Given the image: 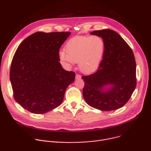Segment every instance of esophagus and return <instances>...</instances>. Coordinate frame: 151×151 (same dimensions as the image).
Here are the masks:
<instances>
[{
  "instance_id": "obj_1",
  "label": "esophagus",
  "mask_w": 151,
  "mask_h": 151,
  "mask_svg": "<svg viewBox=\"0 0 151 151\" xmlns=\"http://www.w3.org/2000/svg\"><path fill=\"white\" fill-rule=\"evenodd\" d=\"M75 78H76V79H81V75L79 74H76Z\"/></svg>"
}]
</instances>
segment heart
Wrapping results in <instances>:
<instances>
[{
  "mask_svg": "<svg viewBox=\"0 0 151 151\" xmlns=\"http://www.w3.org/2000/svg\"><path fill=\"white\" fill-rule=\"evenodd\" d=\"M65 52H60L61 61L71 66L78 62L79 69L84 73L95 70L103 58L105 43L100 36H80L70 39L64 48Z\"/></svg>",
  "mask_w": 151,
  "mask_h": 151,
  "instance_id": "obj_1",
  "label": "heart"
}]
</instances>
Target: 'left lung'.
<instances>
[{"instance_id": "8db88e82", "label": "left lung", "mask_w": 151, "mask_h": 151, "mask_svg": "<svg viewBox=\"0 0 151 151\" xmlns=\"http://www.w3.org/2000/svg\"><path fill=\"white\" fill-rule=\"evenodd\" d=\"M91 35L101 37L104 53L96 72L83 76V97L97 109L109 111L123 107L136 87V64L132 50L123 38L111 29L95 30ZM110 88L104 89L105 86Z\"/></svg>"}]
</instances>
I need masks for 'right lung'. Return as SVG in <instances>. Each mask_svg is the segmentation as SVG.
<instances>
[{
    "instance_id": "add662e5",
    "label": "right lung",
    "mask_w": 151,
    "mask_h": 151,
    "mask_svg": "<svg viewBox=\"0 0 151 151\" xmlns=\"http://www.w3.org/2000/svg\"><path fill=\"white\" fill-rule=\"evenodd\" d=\"M70 32H36L21 43L13 57L10 81L15 101L24 109L42 114L60 106L75 72L64 70L59 50Z\"/></svg>"
}]
</instances>
